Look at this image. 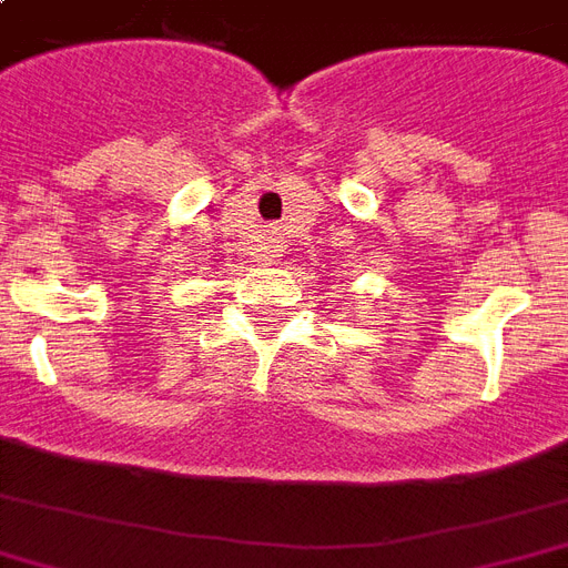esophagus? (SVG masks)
<instances>
[{
  "label": "esophagus",
  "instance_id": "obj_1",
  "mask_svg": "<svg viewBox=\"0 0 568 568\" xmlns=\"http://www.w3.org/2000/svg\"><path fill=\"white\" fill-rule=\"evenodd\" d=\"M276 258H280V250H276V246H264V252L258 255V262H264V264H273Z\"/></svg>",
  "mask_w": 568,
  "mask_h": 568
}]
</instances>
